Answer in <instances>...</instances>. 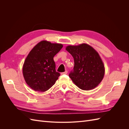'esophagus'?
Masks as SVG:
<instances>
[{"instance_id":"1","label":"esophagus","mask_w":129,"mask_h":129,"mask_svg":"<svg viewBox=\"0 0 129 129\" xmlns=\"http://www.w3.org/2000/svg\"><path fill=\"white\" fill-rule=\"evenodd\" d=\"M68 73V72L67 71H66L64 72H63V73H61V75H64V74H67Z\"/></svg>"}]
</instances>
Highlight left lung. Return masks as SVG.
<instances>
[{
	"mask_svg": "<svg viewBox=\"0 0 129 129\" xmlns=\"http://www.w3.org/2000/svg\"><path fill=\"white\" fill-rule=\"evenodd\" d=\"M66 49L74 58L73 71L69 74L74 83L83 90L96 88L105 73L104 65L98 52L87 44L69 45Z\"/></svg>",
	"mask_w": 129,
	"mask_h": 129,
	"instance_id": "left-lung-1",
	"label": "left lung"
}]
</instances>
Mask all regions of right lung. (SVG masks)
I'll return each instance as SVG.
<instances>
[{
	"mask_svg": "<svg viewBox=\"0 0 129 129\" xmlns=\"http://www.w3.org/2000/svg\"><path fill=\"white\" fill-rule=\"evenodd\" d=\"M63 47L61 44L43 40L30 50L22 67L27 84L33 90L44 92L55 84L60 76L53 57Z\"/></svg>",
	"mask_w": 129,
	"mask_h": 129,
	"instance_id": "obj_1",
	"label": "right lung"
}]
</instances>
